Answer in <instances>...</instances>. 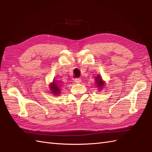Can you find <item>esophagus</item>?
Listing matches in <instances>:
<instances>
[{"mask_svg": "<svg viewBox=\"0 0 152 152\" xmlns=\"http://www.w3.org/2000/svg\"><path fill=\"white\" fill-rule=\"evenodd\" d=\"M81 81H82V80H81V78H76L75 80H74V82H75V83H80V82H81Z\"/></svg>", "mask_w": 152, "mask_h": 152, "instance_id": "34e87169", "label": "esophagus"}]
</instances>
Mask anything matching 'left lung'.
<instances>
[{"label":"left lung","mask_w":152,"mask_h":152,"mask_svg":"<svg viewBox=\"0 0 152 152\" xmlns=\"http://www.w3.org/2000/svg\"><path fill=\"white\" fill-rule=\"evenodd\" d=\"M96 83L97 84V87L99 89H101L102 88L103 85H104V82H103L101 77L100 76H96Z\"/></svg>","instance_id":"8db88e82"}]
</instances>
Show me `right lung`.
Wrapping results in <instances>:
<instances>
[{"mask_svg":"<svg viewBox=\"0 0 152 152\" xmlns=\"http://www.w3.org/2000/svg\"><path fill=\"white\" fill-rule=\"evenodd\" d=\"M50 89L51 91H52V93L55 95H59L60 93V89H59V86L57 84V82H53L52 84H51L50 86Z\"/></svg>","mask_w":152,"mask_h":152,"instance_id":"add662e5","label":"right lung"}]
</instances>
